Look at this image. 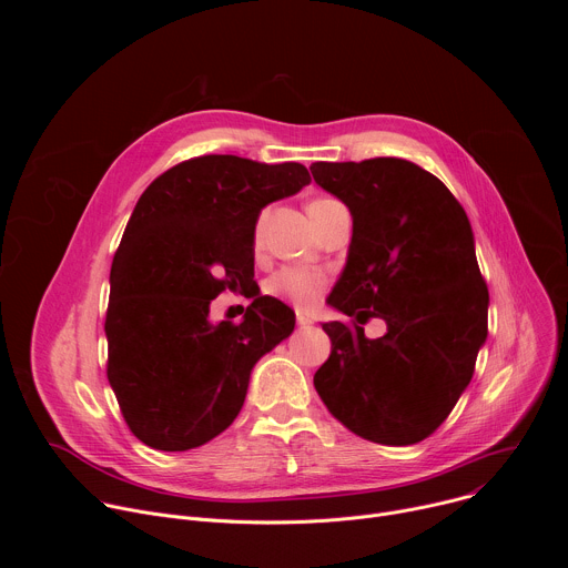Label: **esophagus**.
<instances>
[{
    "mask_svg": "<svg viewBox=\"0 0 568 568\" xmlns=\"http://www.w3.org/2000/svg\"><path fill=\"white\" fill-rule=\"evenodd\" d=\"M296 323H298V326H301V328H310V326H312V323H314V321H312V318H310V316H307V314H303V312H298V314H296Z\"/></svg>",
    "mask_w": 568,
    "mask_h": 568,
    "instance_id": "esophagus-1",
    "label": "esophagus"
}]
</instances>
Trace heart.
<instances>
[{"label": "heart", "mask_w": 568, "mask_h": 568, "mask_svg": "<svg viewBox=\"0 0 568 568\" xmlns=\"http://www.w3.org/2000/svg\"><path fill=\"white\" fill-rule=\"evenodd\" d=\"M316 202H326V200H314ZM261 237V233H256V240ZM267 292L272 296H278L283 301H287L290 305H294L296 310H312L321 294L326 292L328 287V276L318 272V270H310V267H283L278 270L270 281H267Z\"/></svg>", "instance_id": "heart-1"}]
</instances>
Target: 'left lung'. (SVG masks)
Segmentation results:
<instances>
[{
	"label": "left lung",
	"instance_id": "1",
	"mask_svg": "<svg viewBox=\"0 0 568 568\" xmlns=\"http://www.w3.org/2000/svg\"><path fill=\"white\" fill-rule=\"evenodd\" d=\"M314 182L353 215L346 267L328 305L355 316L323 323L333 342L314 388L353 434L379 445L432 436L467 388L488 337L490 294L467 213L425 169L397 156L316 161ZM387 321L384 338L361 326Z\"/></svg>",
	"mask_w": 568,
	"mask_h": 568
}]
</instances>
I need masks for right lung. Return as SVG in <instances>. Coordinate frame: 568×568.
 Listing matches in <instances>:
<instances>
[{
	"label": "right lung",
	"instance_id": "right-lung-1",
	"mask_svg": "<svg viewBox=\"0 0 568 568\" xmlns=\"http://www.w3.org/2000/svg\"><path fill=\"white\" fill-rule=\"evenodd\" d=\"M303 164L204 154L139 197L110 272L108 379L130 432L186 452L222 434L245 404L256 362L294 331V312L254 281L261 211L310 184ZM226 286L255 303L240 324L207 318Z\"/></svg>",
	"mask_w": 568,
	"mask_h": 568
}]
</instances>
